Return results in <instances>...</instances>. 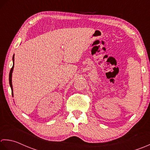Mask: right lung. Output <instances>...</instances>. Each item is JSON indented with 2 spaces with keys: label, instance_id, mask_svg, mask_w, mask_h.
<instances>
[{
  "label": "right lung",
  "instance_id": "1",
  "mask_svg": "<svg viewBox=\"0 0 150 150\" xmlns=\"http://www.w3.org/2000/svg\"><path fill=\"white\" fill-rule=\"evenodd\" d=\"M13 67L10 70V74H9V82H10V85L11 89V92H12V96H13V86H12V73H13V68H14V55L13 56Z\"/></svg>",
  "mask_w": 150,
  "mask_h": 150
}]
</instances>
